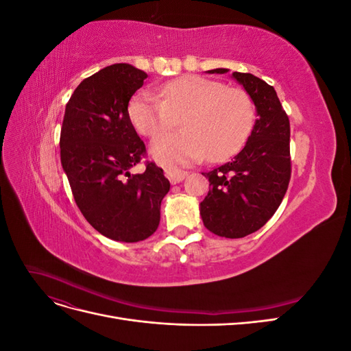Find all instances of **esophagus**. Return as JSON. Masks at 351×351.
I'll use <instances>...</instances> for the list:
<instances>
[{
  "label": "esophagus",
  "instance_id": "1",
  "mask_svg": "<svg viewBox=\"0 0 351 351\" xmlns=\"http://www.w3.org/2000/svg\"><path fill=\"white\" fill-rule=\"evenodd\" d=\"M165 174L173 184L183 182V180L187 177V171H183V169H178V168H171V167L165 168Z\"/></svg>",
  "mask_w": 351,
  "mask_h": 351
}]
</instances>
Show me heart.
<instances>
[{
	"label": "heart",
	"mask_w": 351,
	"mask_h": 351,
	"mask_svg": "<svg viewBox=\"0 0 351 351\" xmlns=\"http://www.w3.org/2000/svg\"><path fill=\"white\" fill-rule=\"evenodd\" d=\"M134 129L152 137L178 124L183 132L165 133L151 143V154L162 164H187L208 158L222 161L246 142L254 120L249 95L202 76H183L159 89L137 92L129 105Z\"/></svg>",
	"instance_id": "1"
}]
</instances>
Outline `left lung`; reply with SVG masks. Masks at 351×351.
Returning <instances> with one entry per match:
<instances>
[{"label": "left lung", "instance_id": "obj_1", "mask_svg": "<svg viewBox=\"0 0 351 351\" xmlns=\"http://www.w3.org/2000/svg\"><path fill=\"white\" fill-rule=\"evenodd\" d=\"M226 74L228 69L208 70ZM256 108L258 119L243 149L209 173V192L199 210L205 227L226 239L246 237L278 209L291 176L290 121L277 92L250 73L234 71Z\"/></svg>", "mask_w": 351, "mask_h": 351}]
</instances>
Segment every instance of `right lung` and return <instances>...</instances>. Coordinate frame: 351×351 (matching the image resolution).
Here are the masks:
<instances>
[{
	"instance_id": "add662e5",
	"label": "right lung",
	"mask_w": 351,
	"mask_h": 351,
	"mask_svg": "<svg viewBox=\"0 0 351 351\" xmlns=\"http://www.w3.org/2000/svg\"><path fill=\"white\" fill-rule=\"evenodd\" d=\"M147 74L132 64H112L84 79L66 105L61 125V165L74 200L89 224L115 241L152 236L169 190L162 168H132L146 147L129 115V101Z\"/></svg>"
}]
</instances>
